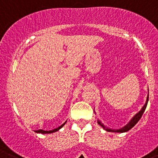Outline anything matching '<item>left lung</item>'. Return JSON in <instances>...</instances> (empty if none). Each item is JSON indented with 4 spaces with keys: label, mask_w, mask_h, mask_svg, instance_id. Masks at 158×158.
Here are the masks:
<instances>
[{
    "label": "left lung",
    "mask_w": 158,
    "mask_h": 158,
    "mask_svg": "<svg viewBox=\"0 0 158 158\" xmlns=\"http://www.w3.org/2000/svg\"><path fill=\"white\" fill-rule=\"evenodd\" d=\"M148 98H149V93H148V95H147V101H146V103L145 104L143 105V107L141 108V110H139V112L137 113V114H135V115L133 116V117L132 118V119H131L130 121H129V122H128L127 125H126V126H124V127L121 128V129H109V128L106 127L105 126H104V124L102 123V122H101L100 120H97V123L99 124L100 126H101V127H103V129H104V130L107 131V132H128L129 130H130L131 129H132V127H133L134 126H135V124L137 123V122H139V119L141 118V117H142L143 114V112L145 111V109L146 107H147V103H148Z\"/></svg>",
    "instance_id": "left-lung-1"
}]
</instances>
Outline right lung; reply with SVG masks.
<instances>
[{
  "label": "right lung",
  "mask_w": 158,
  "mask_h": 158,
  "mask_svg": "<svg viewBox=\"0 0 158 158\" xmlns=\"http://www.w3.org/2000/svg\"><path fill=\"white\" fill-rule=\"evenodd\" d=\"M67 122V121H66ZM66 122H64V123H63L62 125H61V126H59L58 128H56V129H53V130H50V131H45V130H43V129H39V130H36L35 131L36 132H37V133H42V134H48V133H53V132H57V131H58L59 129H61V128L63 127V126H64V124L66 123Z\"/></svg>",
  "instance_id": "right-lung-1"
}]
</instances>
